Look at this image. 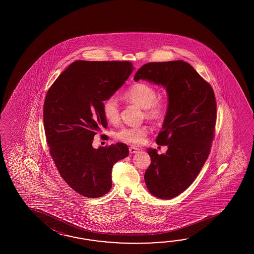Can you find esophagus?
<instances>
[{"instance_id":"1","label":"esophagus","mask_w":254,"mask_h":254,"mask_svg":"<svg viewBox=\"0 0 254 254\" xmlns=\"http://www.w3.org/2000/svg\"><path fill=\"white\" fill-rule=\"evenodd\" d=\"M129 153H131V154H133V153H136V152H138V151H140V148H138V147H135V146H130L129 148Z\"/></svg>"}]
</instances>
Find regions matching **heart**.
Segmentation results:
<instances>
[{"instance_id": "heart-1", "label": "heart", "mask_w": 254, "mask_h": 254, "mask_svg": "<svg viewBox=\"0 0 254 254\" xmlns=\"http://www.w3.org/2000/svg\"><path fill=\"white\" fill-rule=\"evenodd\" d=\"M124 100L144 110V117L151 122L162 121L167 113V103L158 98V92L154 87L144 82L135 83L124 93ZM104 118L111 124H116L120 119L118 101L114 97L107 98L103 103ZM148 133L145 126L124 127L120 129L115 137L118 140L131 144H140Z\"/></svg>"}]
</instances>
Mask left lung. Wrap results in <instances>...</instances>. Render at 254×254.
<instances>
[{"label":"left lung","instance_id":"1","mask_svg":"<svg viewBox=\"0 0 254 254\" xmlns=\"http://www.w3.org/2000/svg\"><path fill=\"white\" fill-rule=\"evenodd\" d=\"M166 89L167 113L158 145L164 154L148 149L151 165L144 174L147 189L160 199H173L193 183L210 154L216 123L215 95L194 68L182 60L149 63L135 73Z\"/></svg>","mask_w":254,"mask_h":254}]
</instances>
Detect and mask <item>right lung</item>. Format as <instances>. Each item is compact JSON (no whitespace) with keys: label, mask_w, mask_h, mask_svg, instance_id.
Instances as JSON below:
<instances>
[{"label":"right lung","mask_w":254,"mask_h":254,"mask_svg":"<svg viewBox=\"0 0 254 254\" xmlns=\"http://www.w3.org/2000/svg\"><path fill=\"white\" fill-rule=\"evenodd\" d=\"M133 69L129 62L75 61L46 94L43 124L51 156L66 184L87 198L108 192L114 164L129 155L123 142L94 149L92 140L107 127L103 102Z\"/></svg>","instance_id":"add662e5"}]
</instances>
